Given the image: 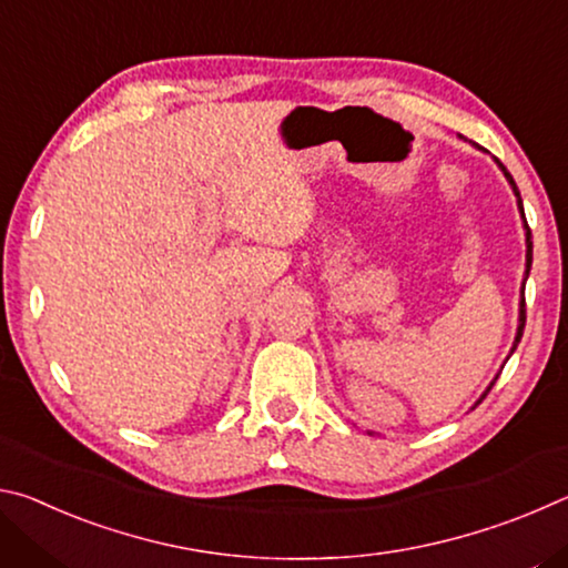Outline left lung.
Masks as SVG:
<instances>
[{
    "label": "left lung",
    "instance_id": "1",
    "mask_svg": "<svg viewBox=\"0 0 568 568\" xmlns=\"http://www.w3.org/2000/svg\"><path fill=\"white\" fill-rule=\"evenodd\" d=\"M498 162V160H496ZM498 168L504 170V175H506V180L511 182V187H514V192H516V197H518V210H521V217H524V227H526V275H528V271H531V250H534V243H531V227H528V223H526V215H524V203H521V195H518V187H516V182H514V178H511V172H508L501 162H498ZM524 325H526V297H521V313H518V333H516V343H514V351H516V345H518V341H521V335H524ZM511 351V353H514ZM494 383H496V378H494ZM494 383L491 386H488V390L494 388ZM486 390V393H488ZM486 393H484V398H486Z\"/></svg>",
    "mask_w": 568,
    "mask_h": 568
}]
</instances>
